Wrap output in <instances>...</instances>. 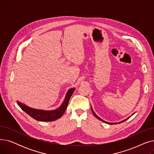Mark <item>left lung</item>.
<instances>
[{
    "instance_id": "obj_1",
    "label": "left lung",
    "mask_w": 154,
    "mask_h": 154,
    "mask_svg": "<svg viewBox=\"0 0 154 154\" xmlns=\"http://www.w3.org/2000/svg\"><path fill=\"white\" fill-rule=\"evenodd\" d=\"M91 110H92V113H93V114L97 117V118L98 119H99L100 120H101L102 121V122H105V123H106V124H110V125H114V124H117V123L116 122H115V123H112V122H106V121H105V120H102V119H100V117H99L97 116L96 114H95V113L94 112V110H93V109H92V106H91ZM132 114V115H133ZM129 117H128V118H127L126 119H125V120H122V121H121V122H119L118 124H120V123H122V122H124V121H125V120H127L128 119Z\"/></svg>"
}]
</instances>
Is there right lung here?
Here are the masks:
<instances>
[{
  "label": "right lung",
  "mask_w": 154,
  "mask_h": 154,
  "mask_svg": "<svg viewBox=\"0 0 154 154\" xmlns=\"http://www.w3.org/2000/svg\"><path fill=\"white\" fill-rule=\"evenodd\" d=\"M75 88H72L67 91L66 97H65L64 100L61 106L55 110H40L34 108H31L27 106L26 105L23 104L19 101H17L18 106L22 109L28 115L34 119L38 121H42V122H51V121H54L57 119L60 118L63 113L66 111L69 101L71 97L72 94L74 93Z\"/></svg>",
  "instance_id": "add662e5"
}]
</instances>
